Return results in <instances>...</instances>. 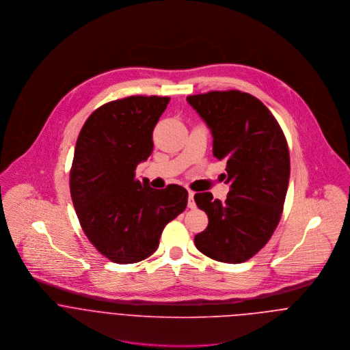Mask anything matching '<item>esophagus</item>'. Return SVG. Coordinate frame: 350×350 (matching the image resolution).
<instances>
[{
  "label": "esophagus",
  "instance_id": "obj_1",
  "mask_svg": "<svg viewBox=\"0 0 350 350\" xmlns=\"http://www.w3.org/2000/svg\"><path fill=\"white\" fill-rule=\"evenodd\" d=\"M189 207H190V208H196V207H197L196 200H194V193H193V191H189Z\"/></svg>",
  "mask_w": 350,
  "mask_h": 350
}]
</instances>
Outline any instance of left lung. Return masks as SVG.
<instances>
[{
    "mask_svg": "<svg viewBox=\"0 0 350 350\" xmlns=\"http://www.w3.org/2000/svg\"><path fill=\"white\" fill-rule=\"evenodd\" d=\"M187 102L211 129L213 154L226 161L225 202L211 193L194 196L208 217L194 239L207 257L229 264L250 260L273 234L290 179L284 133L268 107L239 90L189 96Z\"/></svg>",
    "mask_w": 350,
    "mask_h": 350,
    "instance_id": "obj_1",
    "label": "left lung"
}]
</instances>
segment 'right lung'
<instances>
[{
  "label": "right lung",
  "instance_id": "right-lung-1",
  "mask_svg": "<svg viewBox=\"0 0 350 350\" xmlns=\"http://www.w3.org/2000/svg\"><path fill=\"white\" fill-rule=\"evenodd\" d=\"M168 102L157 96L107 102L90 114L77 140L71 200L89 241L117 264L150 257L164 226L187 206L182 186L156 190L135 176L153 150L152 132Z\"/></svg>",
  "mask_w": 350,
  "mask_h": 350
}]
</instances>
